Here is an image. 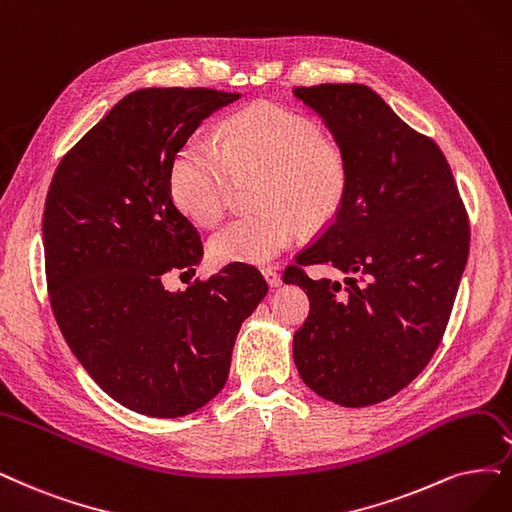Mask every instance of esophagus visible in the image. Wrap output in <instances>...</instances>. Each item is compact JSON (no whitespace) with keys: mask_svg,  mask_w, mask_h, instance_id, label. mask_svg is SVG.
Returning a JSON list of instances; mask_svg holds the SVG:
<instances>
[{"mask_svg":"<svg viewBox=\"0 0 512 512\" xmlns=\"http://www.w3.org/2000/svg\"><path fill=\"white\" fill-rule=\"evenodd\" d=\"M261 274H263V278H266V282H268L272 289H278L282 285V278H280V274L276 270L268 268V270H263Z\"/></svg>","mask_w":512,"mask_h":512,"instance_id":"obj_1","label":"esophagus"}]
</instances>
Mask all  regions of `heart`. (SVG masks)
<instances>
[{"label":"heart","mask_w":512,"mask_h":512,"mask_svg":"<svg viewBox=\"0 0 512 512\" xmlns=\"http://www.w3.org/2000/svg\"><path fill=\"white\" fill-rule=\"evenodd\" d=\"M219 147L189 137L170 164V196L200 225L217 223L230 204L236 179L263 175V211L227 223L211 240L217 263L268 266L297 238L327 227L348 194V158L304 113L261 103L227 118Z\"/></svg>","instance_id":"obj_1"}]
</instances>
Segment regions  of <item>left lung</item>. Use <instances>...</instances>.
Returning a JSON list of instances; mask_svg holds the SVG:
<instances>
[{"label": "left lung", "mask_w": 512, "mask_h": 512, "mask_svg": "<svg viewBox=\"0 0 512 512\" xmlns=\"http://www.w3.org/2000/svg\"><path fill=\"white\" fill-rule=\"evenodd\" d=\"M348 158V194L297 266L327 263L344 280H282L310 299L293 335L301 380L342 407L382 403L437 350L468 259L464 204L443 151L363 84L293 90Z\"/></svg>", "instance_id": "left-lung-1"}]
</instances>
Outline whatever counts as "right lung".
Segmentation results:
<instances>
[{"label": "right lung", "mask_w": 512, "mask_h": 512, "mask_svg": "<svg viewBox=\"0 0 512 512\" xmlns=\"http://www.w3.org/2000/svg\"><path fill=\"white\" fill-rule=\"evenodd\" d=\"M238 99L211 88L126 94L61 160L46 198V278L65 342L113 401L151 418L215 399L236 335L268 293L240 263L185 291L162 285L170 270L196 274L204 253L170 196V164Z\"/></svg>", "instance_id": "right-lung-1"}]
</instances>
